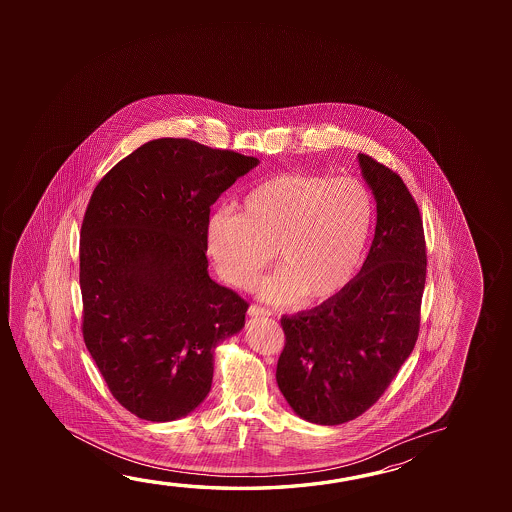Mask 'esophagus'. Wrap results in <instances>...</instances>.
<instances>
[{"label": "esophagus", "mask_w": 512, "mask_h": 512, "mask_svg": "<svg viewBox=\"0 0 512 512\" xmlns=\"http://www.w3.org/2000/svg\"><path fill=\"white\" fill-rule=\"evenodd\" d=\"M248 314L250 316H271V310L266 309V307H260V305H250L248 307Z\"/></svg>", "instance_id": "34e87169"}]
</instances>
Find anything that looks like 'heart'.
Wrapping results in <instances>:
<instances>
[{"mask_svg": "<svg viewBox=\"0 0 512 512\" xmlns=\"http://www.w3.org/2000/svg\"><path fill=\"white\" fill-rule=\"evenodd\" d=\"M373 218V196L359 178L289 171L255 185L241 214H212L207 246L227 284L250 289L277 252L282 271L262 284V294L273 302H327L361 268Z\"/></svg>", "mask_w": 512, "mask_h": 512, "instance_id": "1", "label": "heart"}]
</instances>
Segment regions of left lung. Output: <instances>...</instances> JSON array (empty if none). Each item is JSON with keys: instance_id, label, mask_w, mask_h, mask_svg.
<instances>
[{"instance_id": "left-lung-1", "label": "left lung", "mask_w": 512, "mask_h": 512, "mask_svg": "<svg viewBox=\"0 0 512 512\" xmlns=\"http://www.w3.org/2000/svg\"><path fill=\"white\" fill-rule=\"evenodd\" d=\"M377 200L361 273L316 309L284 316L277 382L293 411L319 425L359 418L386 393L418 341L427 244L418 203L393 169L359 153Z\"/></svg>"}]
</instances>
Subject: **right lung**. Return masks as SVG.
<instances>
[{"label": "right lung", "mask_w": 512, "mask_h": 512, "mask_svg": "<svg viewBox=\"0 0 512 512\" xmlns=\"http://www.w3.org/2000/svg\"><path fill=\"white\" fill-rule=\"evenodd\" d=\"M259 160L155 139L94 187L80 232L82 334L126 411L173 421L209 394L248 302L207 273L210 205Z\"/></svg>", "instance_id": "add662e5"}]
</instances>
